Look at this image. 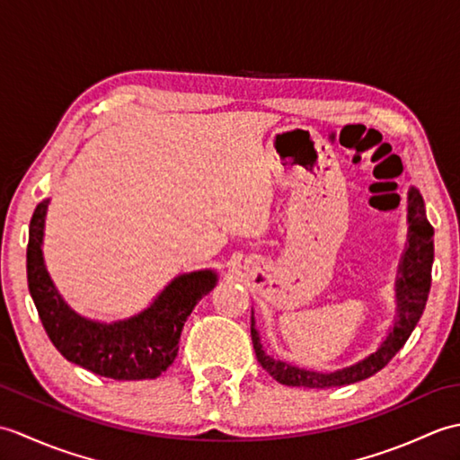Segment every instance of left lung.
Returning <instances> with one entry per match:
<instances>
[{
  "mask_svg": "<svg viewBox=\"0 0 460 460\" xmlns=\"http://www.w3.org/2000/svg\"><path fill=\"white\" fill-rule=\"evenodd\" d=\"M431 267H433V227L425 217L423 199L417 190L409 193V247L402 262V277L397 280V302L399 318L392 334L381 344V348L359 364L334 371V374H318L295 366H288L280 359H272L261 346L255 320L251 316V340L255 348L259 364L275 377L279 384L290 387H310V389H330L356 384L367 379L379 369H384L399 349L405 346L413 328L421 318L429 290H431Z\"/></svg>",
  "mask_w": 460,
  "mask_h": 460,
  "instance_id": "left-lung-1",
  "label": "left lung"
}]
</instances>
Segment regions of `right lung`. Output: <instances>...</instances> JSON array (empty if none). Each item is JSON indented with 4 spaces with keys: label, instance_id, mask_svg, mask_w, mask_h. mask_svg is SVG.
<instances>
[{
    "label": "right lung",
    "instance_id": "add662e5",
    "mask_svg": "<svg viewBox=\"0 0 460 460\" xmlns=\"http://www.w3.org/2000/svg\"><path fill=\"white\" fill-rule=\"evenodd\" d=\"M47 205L49 199L39 203L29 223L27 282L49 340L68 361L96 376L122 381L158 377L173 364L185 320L198 300L215 287L217 277L211 270L181 275L148 310L130 320L114 324L84 320L58 296L43 265Z\"/></svg>",
    "mask_w": 460,
    "mask_h": 460
}]
</instances>
